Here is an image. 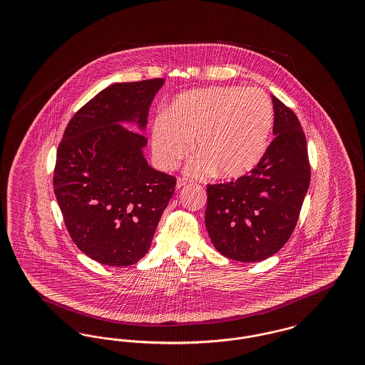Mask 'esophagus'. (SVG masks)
Here are the masks:
<instances>
[{
	"mask_svg": "<svg viewBox=\"0 0 365 365\" xmlns=\"http://www.w3.org/2000/svg\"><path fill=\"white\" fill-rule=\"evenodd\" d=\"M185 185H187V179H186V178H182V176H179V178H178V180H176V189H180V187H183Z\"/></svg>",
	"mask_w": 365,
	"mask_h": 365,
	"instance_id": "obj_1",
	"label": "esophagus"
}]
</instances>
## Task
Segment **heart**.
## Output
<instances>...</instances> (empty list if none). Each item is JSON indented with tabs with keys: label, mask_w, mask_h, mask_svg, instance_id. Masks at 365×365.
Listing matches in <instances>:
<instances>
[{
	"label": "heart",
	"mask_w": 365,
	"mask_h": 365,
	"mask_svg": "<svg viewBox=\"0 0 365 365\" xmlns=\"http://www.w3.org/2000/svg\"><path fill=\"white\" fill-rule=\"evenodd\" d=\"M274 108L259 87L215 86L179 96L153 123L152 146L160 164L174 168L191 152L200 156L189 174L237 179L249 174L267 152Z\"/></svg>",
	"instance_id": "b5f03b06"
}]
</instances>
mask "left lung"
I'll use <instances>...</instances> for the list:
<instances>
[{"mask_svg":"<svg viewBox=\"0 0 365 365\" xmlns=\"http://www.w3.org/2000/svg\"><path fill=\"white\" fill-rule=\"evenodd\" d=\"M274 139L260 163L237 180L208 185L205 226L231 260L271 257L294 231L311 182L307 138L294 112L272 96Z\"/></svg>","mask_w":365,"mask_h":365,"instance_id":"left-lung-1","label":"left lung"}]
</instances>
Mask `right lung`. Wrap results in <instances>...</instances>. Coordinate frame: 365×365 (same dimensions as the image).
<instances>
[{
    "mask_svg": "<svg viewBox=\"0 0 365 365\" xmlns=\"http://www.w3.org/2000/svg\"><path fill=\"white\" fill-rule=\"evenodd\" d=\"M165 79L115 83L83 105L57 148L54 194L73 243L109 267L138 262L150 249L176 178L148 165V139L123 128L145 127Z\"/></svg>",
    "mask_w": 365,
    "mask_h": 365,
    "instance_id": "obj_1",
    "label": "right lung"
}]
</instances>
